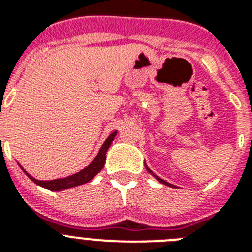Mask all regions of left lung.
I'll return each mask as SVG.
<instances>
[{
	"label": "left lung",
	"mask_w": 252,
	"mask_h": 252,
	"mask_svg": "<svg viewBox=\"0 0 252 252\" xmlns=\"http://www.w3.org/2000/svg\"><path fill=\"white\" fill-rule=\"evenodd\" d=\"M145 166H146V165H145ZM146 170H148V171H149V173H150V174H151V175H154V177L157 178V179H158V180H159L160 183H162V184H165V186H169V187H174V186H173V184L168 183V182H165V180H164V179H161V178H159V177H158V175H155V174H154L153 171H151V170H150V169H149V168H148V166H146Z\"/></svg>",
	"instance_id": "obj_1"
}]
</instances>
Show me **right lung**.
Returning <instances> with one entry per match:
<instances>
[{"label": "right lung", "mask_w": 252, "mask_h": 252, "mask_svg": "<svg viewBox=\"0 0 252 252\" xmlns=\"http://www.w3.org/2000/svg\"><path fill=\"white\" fill-rule=\"evenodd\" d=\"M117 135V131L112 132L110 136L107 137L106 141L103 142V145L102 148L99 149L98 154H97V157L94 158L92 162H91L90 165L84 168L83 170L78 171L75 174L73 175H69L66 178H60V179H54V180H39V179H35L34 177H31L29 173H26L25 169L22 168L20 165V168L24 170L26 175L30 178L34 183H36L37 186L43 187V188L49 189V190H54V192H59V190H64V189H68V188H73V187H77V186H82V184H86L88 183L90 180H92L95 175L98 174L99 171L102 170V168L104 166V162H106V153L108 150V148L111 146L112 144L113 139L115 136Z\"/></svg>", "instance_id": "obj_1"}]
</instances>
